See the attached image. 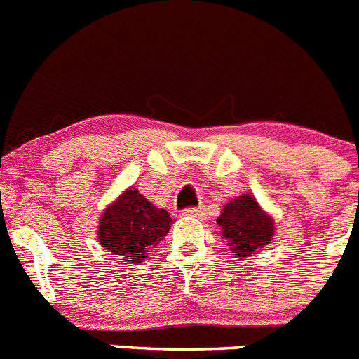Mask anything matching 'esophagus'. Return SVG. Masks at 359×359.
<instances>
[{
	"label": "esophagus",
	"instance_id": "1",
	"mask_svg": "<svg viewBox=\"0 0 359 359\" xmlns=\"http://www.w3.org/2000/svg\"><path fill=\"white\" fill-rule=\"evenodd\" d=\"M183 214L192 215V217H203V215H205V208H203V207H190V208H185V210H183Z\"/></svg>",
	"mask_w": 359,
	"mask_h": 359
}]
</instances>
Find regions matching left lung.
Wrapping results in <instances>:
<instances>
[{"label":"left lung","mask_w":359,"mask_h":359,"mask_svg":"<svg viewBox=\"0 0 359 359\" xmlns=\"http://www.w3.org/2000/svg\"><path fill=\"white\" fill-rule=\"evenodd\" d=\"M217 224L223 228L231 253L243 259L268 244L275 230L271 217L266 215L259 203L248 194L231 199L217 217Z\"/></svg>","instance_id":"obj_1"}]
</instances>
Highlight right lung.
<instances>
[{
  "instance_id": "obj_1",
  "label": "right lung",
  "mask_w": 359,
  "mask_h": 359,
  "mask_svg": "<svg viewBox=\"0 0 359 359\" xmlns=\"http://www.w3.org/2000/svg\"><path fill=\"white\" fill-rule=\"evenodd\" d=\"M169 212L152 207L136 189H128L100 219L102 246L128 262H142L169 231ZM126 262V264H128Z\"/></svg>"
}]
</instances>
